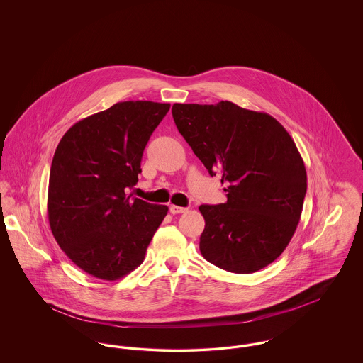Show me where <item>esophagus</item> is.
I'll use <instances>...</instances> for the list:
<instances>
[{"label": "esophagus", "instance_id": "1", "mask_svg": "<svg viewBox=\"0 0 363 363\" xmlns=\"http://www.w3.org/2000/svg\"><path fill=\"white\" fill-rule=\"evenodd\" d=\"M186 211H188V208L178 207V206H172V207H170V212H172L173 215L184 213V212H186Z\"/></svg>", "mask_w": 363, "mask_h": 363}]
</instances>
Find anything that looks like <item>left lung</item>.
Listing matches in <instances>:
<instances>
[{
    "label": "left lung",
    "instance_id": "8db88e82",
    "mask_svg": "<svg viewBox=\"0 0 363 363\" xmlns=\"http://www.w3.org/2000/svg\"><path fill=\"white\" fill-rule=\"evenodd\" d=\"M172 113L194 155L227 186L225 204L199 207L203 257L234 274L269 265L293 238L308 188L293 138L269 114L228 101L174 104Z\"/></svg>",
    "mask_w": 363,
    "mask_h": 363
}]
</instances>
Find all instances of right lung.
<instances>
[{"instance_id": "1", "label": "right lung", "mask_w": 363, "mask_h": 363, "mask_svg": "<svg viewBox=\"0 0 363 363\" xmlns=\"http://www.w3.org/2000/svg\"><path fill=\"white\" fill-rule=\"evenodd\" d=\"M169 104L128 101L76 122L52 156L48 213L64 253L88 275L117 280L143 262L166 206L128 194Z\"/></svg>"}]
</instances>
